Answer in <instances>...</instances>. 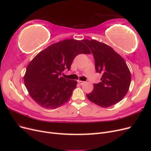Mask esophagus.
<instances>
[{
  "instance_id": "esophagus-1",
  "label": "esophagus",
  "mask_w": 151,
  "mask_h": 151,
  "mask_svg": "<svg viewBox=\"0 0 151 151\" xmlns=\"http://www.w3.org/2000/svg\"><path fill=\"white\" fill-rule=\"evenodd\" d=\"M78 83L80 84V85H83L85 83L84 81H78Z\"/></svg>"
}]
</instances>
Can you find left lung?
Returning <instances> with one entry per match:
<instances>
[{
    "label": "left lung",
    "instance_id": "obj_1",
    "mask_svg": "<svg viewBox=\"0 0 151 151\" xmlns=\"http://www.w3.org/2000/svg\"><path fill=\"white\" fill-rule=\"evenodd\" d=\"M93 53L96 72L101 82L94 84L93 91L86 94L89 101L103 108L120 102L129 91L131 74L127 63L111 47L96 40H83Z\"/></svg>",
    "mask_w": 151,
    "mask_h": 151
}]
</instances>
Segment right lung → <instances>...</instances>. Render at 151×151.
<instances>
[{
	"mask_svg": "<svg viewBox=\"0 0 151 151\" xmlns=\"http://www.w3.org/2000/svg\"><path fill=\"white\" fill-rule=\"evenodd\" d=\"M90 53L83 42L72 39L53 44L40 52L28 64L24 77L30 96L48 109L65 104L70 99L77 82L60 76L64 70H70L77 55Z\"/></svg>",
	"mask_w": 151,
	"mask_h": 151,
	"instance_id": "obj_1",
	"label": "right lung"
}]
</instances>
